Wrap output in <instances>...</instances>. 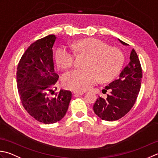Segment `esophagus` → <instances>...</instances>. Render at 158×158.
I'll return each instance as SVG.
<instances>
[{
	"mask_svg": "<svg viewBox=\"0 0 158 158\" xmlns=\"http://www.w3.org/2000/svg\"><path fill=\"white\" fill-rule=\"evenodd\" d=\"M73 93H74V94H75V96L83 95V94H84L83 92H79V91H75V92H73Z\"/></svg>",
	"mask_w": 158,
	"mask_h": 158,
	"instance_id": "34e87169",
	"label": "esophagus"
}]
</instances>
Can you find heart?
I'll return each instance as SVG.
<instances>
[{"label": "heart", "instance_id": "1", "mask_svg": "<svg viewBox=\"0 0 158 158\" xmlns=\"http://www.w3.org/2000/svg\"><path fill=\"white\" fill-rule=\"evenodd\" d=\"M72 48L77 52L87 55L85 69H75L65 73L64 85L76 91H85L94 85L100 78L106 81L115 77L121 69L124 60L119 49L109 46L97 38H86L74 42ZM75 52L66 46H61L55 53L57 66L66 69L73 65Z\"/></svg>", "mask_w": 158, "mask_h": 158}]
</instances>
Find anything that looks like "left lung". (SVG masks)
<instances>
[{
    "label": "left lung",
    "mask_w": 158,
    "mask_h": 158,
    "mask_svg": "<svg viewBox=\"0 0 158 158\" xmlns=\"http://www.w3.org/2000/svg\"><path fill=\"white\" fill-rule=\"evenodd\" d=\"M118 40L123 45L129 46L122 40ZM129 60V64L123 69L118 79L102 90L110 92L107 98L98 97L94 104V113L102 120L114 121L121 118L130 111L137 99L140 89L143 72L140 60L134 48L131 52Z\"/></svg>",
    "instance_id": "8db88e82"
}]
</instances>
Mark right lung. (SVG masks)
I'll list each match as a JSON object with an SVG mask.
<instances>
[{
    "label": "right lung",
    "instance_id": "right-lung-1",
    "mask_svg": "<svg viewBox=\"0 0 158 158\" xmlns=\"http://www.w3.org/2000/svg\"><path fill=\"white\" fill-rule=\"evenodd\" d=\"M56 39L55 35H49L33 42L23 55L17 68V85L23 106L33 118L44 124L62 118L72 98L71 92L64 89L52 97L55 92L51 88L59 78L52 59Z\"/></svg>",
    "mask_w": 158,
    "mask_h": 158
}]
</instances>
